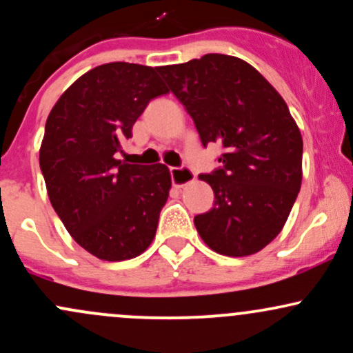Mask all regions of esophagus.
<instances>
[{
    "label": "esophagus",
    "mask_w": 353,
    "mask_h": 353,
    "mask_svg": "<svg viewBox=\"0 0 353 353\" xmlns=\"http://www.w3.org/2000/svg\"><path fill=\"white\" fill-rule=\"evenodd\" d=\"M194 177L196 176H194V172L190 171L188 165H182V168H171V179L176 188H182V185H185L188 182L192 181Z\"/></svg>",
    "instance_id": "34e87169"
}]
</instances>
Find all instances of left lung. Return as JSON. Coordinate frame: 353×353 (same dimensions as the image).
<instances>
[{
  "instance_id": "obj_1",
  "label": "left lung",
  "mask_w": 353,
  "mask_h": 353,
  "mask_svg": "<svg viewBox=\"0 0 353 353\" xmlns=\"http://www.w3.org/2000/svg\"><path fill=\"white\" fill-rule=\"evenodd\" d=\"M157 72L179 99L201 143H217L221 163L201 179L212 209L194 217L210 249L230 257L259 252L281 232L302 182V136L285 101L245 61L205 54Z\"/></svg>"
}]
</instances>
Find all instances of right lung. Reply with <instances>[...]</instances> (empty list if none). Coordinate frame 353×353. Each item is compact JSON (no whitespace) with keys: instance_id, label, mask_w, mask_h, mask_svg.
I'll use <instances>...</instances> for the list:
<instances>
[{"instance_id":"obj_1","label":"right lung","mask_w":353,"mask_h":353,"mask_svg":"<svg viewBox=\"0 0 353 353\" xmlns=\"http://www.w3.org/2000/svg\"><path fill=\"white\" fill-rule=\"evenodd\" d=\"M168 92L157 68L109 63L72 83L51 109L39 168L52 209L78 244L103 261L143 254L171 189L164 164H125L121 143L149 101Z\"/></svg>"}]
</instances>
